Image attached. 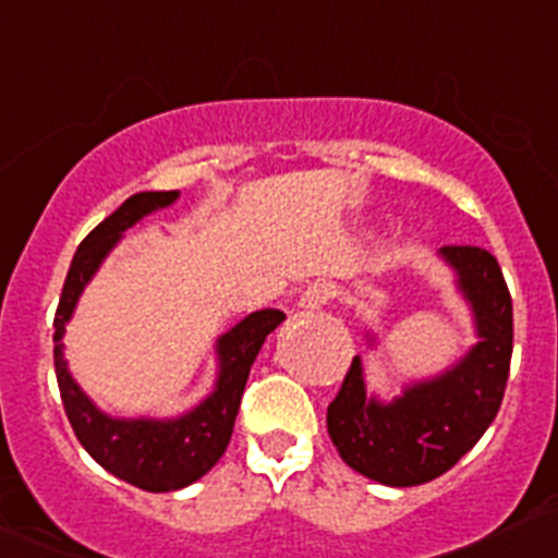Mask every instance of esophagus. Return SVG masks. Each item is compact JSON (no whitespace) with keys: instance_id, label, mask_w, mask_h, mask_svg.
I'll list each match as a JSON object with an SVG mask.
<instances>
[{"instance_id":"1","label":"esophagus","mask_w":558,"mask_h":558,"mask_svg":"<svg viewBox=\"0 0 558 558\" xmlns=\"http://www.w3.org/2000/svg\"><path fill=\"white\" fill-rule=\"evenodd\" d=\"M332 295H336V287L327 284V281H314V284H308L306 290L301 292L298 306H301L303 312H317V308L325 306Z\"/></svg>"}]
</instances>
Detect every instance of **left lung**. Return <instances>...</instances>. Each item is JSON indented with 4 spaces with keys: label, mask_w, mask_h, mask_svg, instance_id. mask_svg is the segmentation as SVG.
Returning a JSON list of instances; mask_svg holds the SVG:
<instances>
[{
    "label": "left lung",
    "mask_w": 558,
    "mask_h": 558,
    "mask_svg": "<svg viewBox=\"0 0 558 558\" xmlns=\"http://www.w3.org/2000/svg\"><path fill=\"white\" fill-rule=\"evenodd\" d=\"M453 284L473 314L478 341L438 376L381 400L367 392L363 360H352L327 405V433L343 462L384 486H418L464 457L497 416L513 354V301L497 257L481 246H440ZM376 347V332L367 330Z\"/></svg>",
    "instance_id": "left-lung-1"
}]
</instances>
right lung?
<instances>
[{
	"label": "right lung",
	"mask_w": 558,
	"mask_h": 558,
	"mask_svg": "<svg viewBox=\"0 0 558 558\" xmlns=\"http://www.w3.org/2000/svg\"><path fill=\"white\" fill-rule=\"evenodd\" d=\"M177 198H180V191L136 193L125 198L105 222H99L74 252L53 322L56 378H59L61 400H64L74 435L107 473L145 492L185 489L215 468L217 459L231 444L233 422H236L250 367L268 332H274L284 322V312L279 308H260L222 332L215 343V389L180 416H109L83 392V387L69 373L64 357V332L80 295L96 277L109 252L123 239V233L134 228L142 217L166 209Z\"/></svg>",
	"instance_id": "right-lung-1"
}]
</instances>
